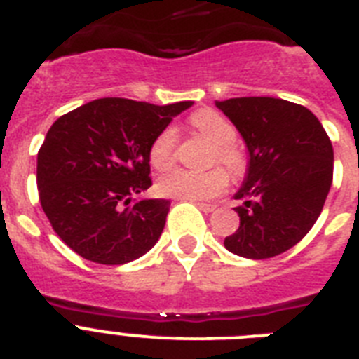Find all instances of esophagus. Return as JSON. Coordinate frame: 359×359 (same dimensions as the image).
Returning a JSON list of instances; mask_svg holds the SVG:
<instances>
[{
    "label": "esophagus",
    "mask_w": 359,
    "mask_h": 359,
    "mask_svg": "<svg viewBox=\"0 0 359 359\" xmlns=\"http://www.w3.org/2000/svg\"><path fill=\"white\" fill-rule=\"evenodd\" d=\"M194 203L199 207V210L203 212H212L215 208V205H208V203H199V201H194Z\"/></svg>",
    "instance_id": "esophagus-1"
}]
</instances>
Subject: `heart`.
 <instances>
[{
	"instance_id": "1",
	"label": "heart",
	"mask_w": 359,
	"mask_h": 359,
	"mask_svg": "<svg viewBox=\"0 0 359 359\" xmlns=\"http://www.w3.org/2000/svg\"><path fill=\"white\" fill-rule=\"evenodd\" d=\"M190 123L215 144L212 163H223L230 172L241 174L246 167L243 151L236 144L237 129L230 120L214 109L196 111ZM177 131L165 128L154 136L149 147V161L156 170L170 169L176 161ZM228 174L223 167H214L205 172L174 169L158 180V192L165 198H180L189 201H205L224 192L228 187Z\"/></svg>"
}]
</instances>
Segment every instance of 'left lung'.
Masks as SVG:
<instances>
[{
    "label": "left lung",
    "mask_w": 359,
    "mask_h": 359,
    "mask_svg": "<svg viewBox=\"0 0 359 359\" xmlns=\"http://www.w3.org/2000/svg\"><path fill=\"white\" fill-rule=\"evenodd\" d=\"M250 152L236 199L239 228L224 239L228 252L269 259L293 248L316 223L332 183V144L307 107L273 97L215 102Z\"/></svg>",
    "instance_id": "obj_1"
}]
</instances>
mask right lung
Masks as SVG:
<instances>
[{"instance_id": "1", "label": "right lung", "mask_w": 359, "mask_h": 359, "mask_svg": "<svg viewBox=\"0 0 359 359\" xmlns=\"http://www.w3.org/2000/svg\"><path fill=\"white\" fill-rule=\"evenodd\" d=\"M192 106L97 98L57 118L37 152V189L55 233L98 264H126L158 243L167 199H140L152 185L149 147Z\"/></svg>"}]
</instances>
